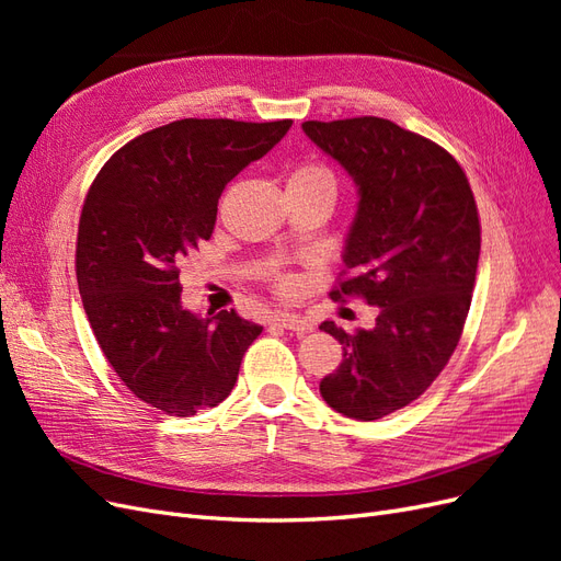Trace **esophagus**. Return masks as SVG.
Masks as SVG:
<instances>
[{
  "label": "esophagus",
  "mask_w": 561,
  "mask_h": 561,
  "mask_svg": "<svg viewBox=\"0 0 561 561\" xmlns=\"http://www.w3.org/2000/svg\"><path fill=\"white\" fill-rule=\"evenodd\" d=\"M274 320L278 322L280 328L290 330V332H297V334H307V332L313 330L311 320H307V318L299 316V313H287V311H285V313H276Z\"/></svg>",
  "instance_id": "esophagus-1"
}]
</instances>
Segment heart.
<instances>
[{"label":"heart","instance_id":"obj_1","mask_svg":"<svg viewBox=\"0 0 561 561\" xmlns=\"http://www.w3.org/2000/svg\"><path fill=\"white\" fill-rule=\"evenodd\" d=\"M287 186H325V190L334 194L336 182L330 168L320 163H301L287 178Z\"/></svg>","mask_w":561,"mask_h":561}]
</instances>
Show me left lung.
Listing matches in <instances>:
<instances>
[{
  "instance_id": "8db88e82",
  "label": "left lung",
  "mask_w": 561,
  "mask_h": 561,
  "mask_svg": "<svg viewBox=\"0 0 561 561\" xmlns=\"http://www.w3.org/2000/svg\"><path fill=\"white\" fill-rule=\"evenodd\" d=\"M307 138L355 182L344 274L332 299L360 295L377 325L346 334L320 396L358 421L393 414L426 390L461 339L480 260V217L461 165L439 145L379 116L304 122Z\"/></svg>"
}]
</instances>
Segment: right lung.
Instances as JSON below:
<instances>
[{"instance_id":"1","label":"right lung","mask_w":561,"mask_h":561,"mask_svg":"<svg viewBox=\"0 0 561 561\" xmlns=\"http://www.w3.org/2000/svg\"><path fill=\"white\" fill-rule=\"evenodd\" d=\"M290 126L182 118L124 145L91 184L77 239L83 311L118 379L165 414L222 402L262 332L233 309H184L180 262L213 236L227 182Z\"/></svg>"}]
</instances>
